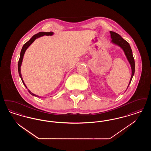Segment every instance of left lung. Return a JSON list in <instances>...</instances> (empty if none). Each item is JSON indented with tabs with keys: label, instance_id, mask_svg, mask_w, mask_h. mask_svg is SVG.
Listing matches in <instances>:
<instances>
[{
	"label": "left lung",
	"instance_id": "1",
	"mask_svg": "<svg viewBox=\"0 0 151 151\" xmlns=\"http://www.w3.org/2000/svg\"><path fill=\"white\" fill-rule=\"evenodd\" d=\"M110 33L111 35V38L112 39L111 42L113 43H115L116 45H118L119 46H120L122 48L123 50L124 51V54L127 57V59H128L129 64L131 67L132 75H131V79L129 80V86H127V88H128V87L131 82V80H132V77L134 75V73H135V60H134V58L133 55H132V50H131V48L129 46V42H127L126 40H124L119 35H118V33H116L115 32H112V31H110Z\"/></svg>",
	"mask_w": 151,
	"mask_h": 151
}]
</instances>
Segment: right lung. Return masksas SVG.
Returning <instances> with one entry per match:
<instances>
[{"label":"right lung","mask_w":151,"mask_h":151,"mask_svg":"<svg viewBox=\"0 0 151 151\" xmlns=\"http://www.w3.org/2000/svg\"><path fill=\"white\" fill-rule=\"evenodd\" d=\"M52 35H53V32H39L38 33H37V34H36V35H35L34 36H33V37L29 40V41H28L27 42H26V43H25V44L24 45V46H22V50H21V52H20V57L19 60V62H18V71H19V76H20V78L22 79V83L24 84V85L25 86L26 88H27V87L25 86V83H24V81H23V80H22V73H21V68H20L21 65H22V59H23V57H24V54H25V52L26 50L28 49V47H29V46H30L32 43H33V42L35 41V40L36 39H37V38H39V37H41V36H44V35H46V36H52ZM28 92H29V93L30 94H32V96H36V97H40V96H37V95H36V94H35L32 93V92L29 91V89H28Z\"/></svg>","instance_id":"add662e5"}]
</instances>
